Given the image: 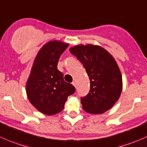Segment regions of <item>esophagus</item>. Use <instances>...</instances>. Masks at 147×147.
<instances>
[{
    "instance_id": "obj_1",
    "label": "esophagus",
    "mask_w": 147,
    "mask_h": 147,
    "mask_svg": "<svg viewBox=\"0 0 147 147\" xmlns=\"http://www.w3.org/2000/svg\"><path fill=\"white\" fill-rule=\"evenodd\" d=\"M72 85H73L74 86H75V88L77 87V86H76V82H75V81H74V82H72Z\"/></svg>"
}]
</instances>
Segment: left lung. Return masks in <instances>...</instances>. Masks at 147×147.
Masks as SVG:
<instances>
[{
  "label": "left lung",
  "instance_id": "8db88e82",
  "mask_svg": "<svg viewBox=\"0 0 147 147\" xmlns=\"http://www.w3.org/2000/svg\"><path fill=\"white\" fill-rule=\"evenodd\" d=\"M83 64L90 80V91L81 98L84 111L101 114L118 101L123 89V80L116 61L101 46L80 44L69 49Z\"/></svg>",
  "mask_w": 147,
  "mask_h": 147
}]
</instances>
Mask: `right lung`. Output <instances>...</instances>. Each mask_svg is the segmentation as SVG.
<instances>
[{"label": "right lung", "mask_w": 147, "mask_h": 147, "mask_svg": "<svg viewBox=\"0 0 147 147\" xmlns=\"http://www.w3.org/2000/svg\"><path fill=\"white\" fill-rule=\"evenodd\" d=\"M69 44L50 41L42 46L34 61L26 84L27 98L39 112L47 115L58 113L64 109L75 88L64 81L57 67L60 56Z\"/></svg>", "instance_id": "add662e5"}]
</instances>
